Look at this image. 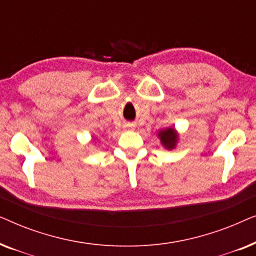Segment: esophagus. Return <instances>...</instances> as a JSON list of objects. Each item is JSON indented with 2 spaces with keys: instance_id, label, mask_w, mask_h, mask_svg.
I'll list each match as a JSON object with an SVG mask.
<instances>
[{
  "instance_id": "34e87169",
  "label": "esophagus",
  "mask_w": 256,
  "mask_h": 256,
  "mask_svg": "<svg viewBox=\"0 0 256 256\" xmlns=\"http://www.w3.org/2000/svg\"><path fill=\"white\" fill-rule=\"evenodd\" d=\"M124 128L128 129V130H134L135 126L132 124H124Z\"/></svg>"
}]
</instances>
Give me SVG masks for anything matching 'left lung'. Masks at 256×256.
<instances>
[{"label": "left lung", "instance_id": "left-lung-1", "mask_svg": "<svg viewBox=\"0 0 256 256\" xmlns=\"http://www.w3.org/2000/svg\"><path fill=\"white\" fill-rule=\"evenodd\" d=\"M158 138L163 146L168 150H172L176 148L178 142V134L174 128H166L158 132Z\"/></svg>", "mask_w": 256, "mask_h": 256}]
</instances>
